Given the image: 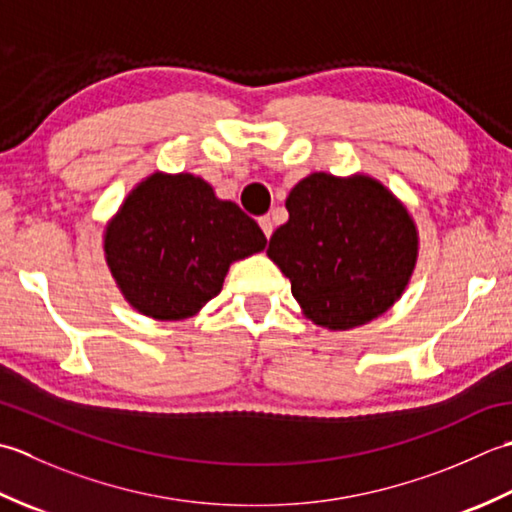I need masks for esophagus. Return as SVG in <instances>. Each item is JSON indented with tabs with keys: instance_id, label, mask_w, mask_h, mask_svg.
I'll list each match as a JSON object with an SVG mask.
<instances>
[{
	"instance_id": "34e87169",
	"label": "esophagus",
	"mask_w": 512,
	"mask_h": 512,
	"mask_svg": "<svg viewBox=\"0 0 512 512\" xmlns=\"http://www.w3.org/2000/svg\"><path fill=\"white\" fill-rule=\"evenodd\" d=\"M258 225H260V229H263V234H265L267 238L271 236V232H274V223H271L269 216H260V218H258Z\"/></svg>"
}]
</instances>
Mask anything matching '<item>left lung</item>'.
<instances>
[{
	"mask_svg": "<svg viewBox=\"0 0 512 512\" xmlns=\"http://www.w3.org/2000/svg\"><path fill=\"white\" fill-rule=\"evenodd\" d=\"M289 221L267 256L289 278L305 318L347 331L389 311L417 263L420 236L406 205L369 174L314 172L291 187Z\"/></svg>",
	"mask_w": 512,
	"mask_h": 512,
	"instance_id": "obj_1",
	"label": "left lung"
}]
</instances>
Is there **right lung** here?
<instances>
[{
  "label": "right lung",
  "instance_id": "add662e5",
  "mask_svg": "<svg viewBox=\"0 0 512 512\" xmlns=\"http://www.w3.org/2000/svg\"><path fill=\"white\" fill-rule=\"evenodd\" d=\"M265 245L254 218L190 172L145 176L103 232V254L123 298L165 322L196 316L221 294L229 265Z\"/></svg>",
  "mask_w": 512,
  "mask_h": 512
}]
</instances>
